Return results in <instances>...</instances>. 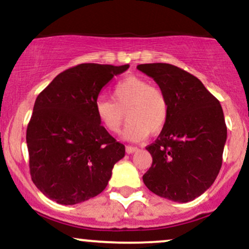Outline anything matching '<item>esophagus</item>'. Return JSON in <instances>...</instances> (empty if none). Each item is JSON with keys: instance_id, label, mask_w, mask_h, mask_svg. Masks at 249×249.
Instances as JSON below:
<instances>
[{"instance_id": "34e87169", "label": "esophagus", "mask_w": 249, "mask_h": 249, "mask_svg": "<svg viewBox=\"0 0 249 249\" xmlns=\"http://www.w3.org/2000/svg\"><path fill=\"white\" fill-rule=\"evenodd\" d=\"M138 151V147L136 146H131V145H127L126 146V152L127 154H133V152Z\"/></svg>"}]
</instances>
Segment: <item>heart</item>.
Masks as SVG:
<instances>
[{
  "label": "heart",
  "mask_w": 249,
  "mask_h": 249,
  "mask_svg": "<svg viewBox=\"0 0 249 249\" xmlns=\"http://www.w3.org/2000/svg\"><path fill=\"white\" fill-rule=\"evenodd\" d=\"M114 102L99 97L94 103V111L102 126L111 133H118L125 120V139L141 142L150 132L157 133L164 127L169 114L165 94L158 87L141 76L130 75L116 84L112 91Z\"/></svg>",
  "instance_id": "heart-1"
}]
</instances>
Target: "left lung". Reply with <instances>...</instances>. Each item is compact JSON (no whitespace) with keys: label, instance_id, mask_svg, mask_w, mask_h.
<instances>
[{"label":"left lung","instance_id":"8db88e82","mask_svg":"<svg viewBox=\"0 0 249 249\" xmlns=\"http://www.w3.org/2000/svg\"><path fill=\"white\" fill-rule=\"evenodd\" d=\"M137 68L157 83L169 105L162 132L146 146L152 164L144 184L168 200H195L209 189L222 165L227 126L220 102L196 76L174 65Z\"/></svg>","mask_w":249,"mask_h":249}]
</instances>
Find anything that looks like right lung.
<instances>
[{"label": "right lung", "mask_w": 249, "mask_h": 249, "mask_svg": "<svg viewBox=\"0 0 249 249\" xmlns=\"http://www.w3.org/2000/svg\"><path fill=\"white\" fill-rule=\"evenodd\" d=\"M129 65L80 64L64 71L37 95L27 127L32 181L59 204L99 195L125 146L100 125L94 103Z\"/></svg>", "instance_id": "right-lung-1"}]
</instances>
